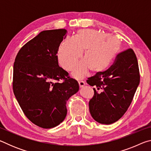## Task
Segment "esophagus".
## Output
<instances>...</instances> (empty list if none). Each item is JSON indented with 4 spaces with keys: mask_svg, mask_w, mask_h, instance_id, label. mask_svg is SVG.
<instances>
[{
    "mask_svg": "<svg viewBox=\"0 0 151 151\" xmlns=\"http://www.w3.org/2000/svg\"><path fill=\"white\" fill-rule=\"evenodd\" d=\"M78 85L80 87H83L85 85V83L83 81H78Z\"/></svg>",
    "mask_w": 151,
    "mask_h": 151,
    "instance_id": "obj_1",
    "label": "esophagus"
}]
</instances>
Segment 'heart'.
Instances as JSON below:
<instances>
[{
  "label": "heart",
  "mask_w": 151,
  "mask_h": 151,
  "mask_svg": "<svg viewBox=\"0 0 151 151\" xmlns=\"http://www.w3.org/2000/svg\"><path fill=\"white\" fill-rule=\"evenodd\" d=\"M121 47V40L115 36L94 29H83L76 32L72 39L63 40L58 50V60L64 69L70 71L84 52L85 61L76 66L73 73L76 77H81L89 69L94 73L105 70L116 58Z\"/></svg>",
  "instance_id": "heart-1"
}]
</instances>
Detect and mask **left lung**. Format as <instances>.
<instances>
[{
  "instance_id": "left-lung-1",
  "label": "left lung",
  "mask_w": 151,
  "mask_h": 151,
  "mask_svg": "<svg viewBox=\"0 0 151 151\" xmlns=\"http://www.w3.org/2000/svg\"><path fill=\"white\" fill-rule=\"evenodd\" d=\"M86 83L94 86V96L89 101L92 117L104 124L119 121L129 107L140 83L133 50L129 48L119 53L108 69L88 78Z\"/></svg>"
}]
</instances>
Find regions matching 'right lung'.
<instances>
[{
    "label": "right lung",
    "mask_w": 151,
    "mask_h": 151,
    "mask_svg": "<svg viewBox=\"0 0 151 151\" xmlns=\"http://www.w3.org/2000/svg\"><path fill=\"white\" fill-rule=\"evenodd\" d=\"M66 33L65 29L40 32L20 48L14 63L15 97L27 118L43 129L64 121L66 101L79 89L78 82L58 66L57 54Z\"/></svg>",
    "instance_id": "right-lung-1"
}]
</instances>
